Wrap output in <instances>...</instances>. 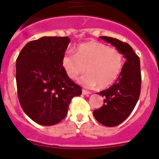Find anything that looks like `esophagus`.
Listing matches in <instances>:
<instances>
[{
  "instance_id": "1",
  "label": "esophagus",
  "mask_w": 159,
  "mask_h": 159,
  "mask_svg": "<svg viewBox=\"0 0 159 159\" xmlns=\"http://www.w3.org/2000/svg\"><path fill=\"white\" fill-rule=\"evenodd\" d=\"M82 93L84 94V95H89V94H91V92H88V91H87V90H85V89H83Z\"/></svg>"
}]
</instances>
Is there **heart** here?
Wrapping results in <instances>:
<instances>
[{"instance_id":"1","label":"heart","mask_w":159,"mask_h":159,"mask_svg":"<svg viewBox=\"0 0 159 159\" xmlns=\"http://www.w3.org/2000/svg\"><path fill=\"white\" fill-rule=\"evenodd\" d=\"M67 75L76 80L86 71L80 82L87 88H106L116 82L123 67V57L116 48L96 41L83 43L76 53L67 52L62 59Z\"/></svg>"}]
</instances>
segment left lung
I'll return each mask as SVG.
<instances>
[{"mask_svg": "<svg viewBox=\"0 0 159 159\" xmlns=\"http://www.w3.org/2000/svg\"><path fill=\"white\" fill-rule=\"evenodd\" d=\"M100 38L116 47L126 59L116 83L98 93L104 97V102L102 107L93 111L99 123L106 127H116L127 119L139 98L142 81L140 60L128 43L109 36Z\"/></svg>", "mask_w": 159, "mask_h": 159, "instance_id": "1", "label": "left lung"}]
</instances>
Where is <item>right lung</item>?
<instances>
[{"label":"right lung","mask_w":159,"mask_h":159,"mask_svg":"<svg viewBox=\"0 0 159 159\" xmlns=\"http://www.w3.org/2000/svg\"><path fill=\"white\" fill-rule=\"evenodd\" d=\"M69 43L67 36H43L29 42L16 59L18 99L25 113L38 124L60 123L71 99L82 94L62 65Z\"/></svg>","instance_id":"add662e5"}]
</instances>
